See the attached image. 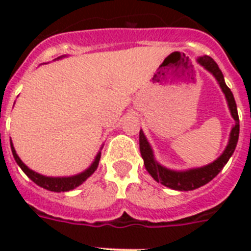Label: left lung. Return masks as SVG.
Wrapping results in <instances>:
<instances>
[{
    "label": "left lung",
    "instance_id": "left-lung-1",
    "mask_svg": "<svg viewBox=\"0 0 251 251\" xmlns=\"http://www.w3.org/2000/svg\"><path fill=\"white\" fill-rule=\"evenodd\" d=\"M197 62L202 68L206 69L207 72L211 73L215 79L218 80V84L222 88L223 94L226 95L228 108H229L230 114H232V117L234 120V125L232 126V130H230L229 141H228L226 150L223 151L222 155L216 160H214L210 164L203 165V167L190 168V169H185V171H173V169H169V168H165L164 165H161L155 159L152 147L147 141L145 133L142 130L139 131V149H141V155L143 157V161H145L146 169L156 182H160L161 185L171 187L173 190H194V189H198V187L210 182L212 178H215L222 172L224 165L228 163L230 156L233 155L236 146H237L238 135H240V120H238L237 105H236V101H234L232 91L226 84L222 70L219 69L218 64L208 56L198 57Z\"/></svg>",
    "mask_w": 251,
    "mask_h": 251
}]
</instances>
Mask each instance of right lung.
<instances>
[{
  "mask_svg": "<svg viewBox=\"0 0 251 251\" xmlns=\"http://www.w3.org/2000/svg\"><path fill=\"white\" fill-rule=\"evenodd\" d=\"M62 57L64 56L58 57L57 60H60ZM10 146H11V152H13V156L14 159H15V161H17V164L19 165L22 171L27 175V177H28L29 179H32L33 182L36 183V185H39L40 187H43V189H47V190L49 191H54V193L70 191L73 190V189H75V187L79 186V185H82V183H83L84 181L98 169L100 156H101V151H99L96 157H95V160L92 161V164L87 168L86 171L80 172L78 175L69 176V177H48V176H43L40 175V173H37V172L32 171V169H29V168L21 160V157L18 156L17 151L14 149L13 142L11 141H10Z\"/></svg>",
  "mask_w": 251,
  "mask_h": 251,
  "instance_id": "obj_1",
  "label": "right lung"
}]
</instances>
